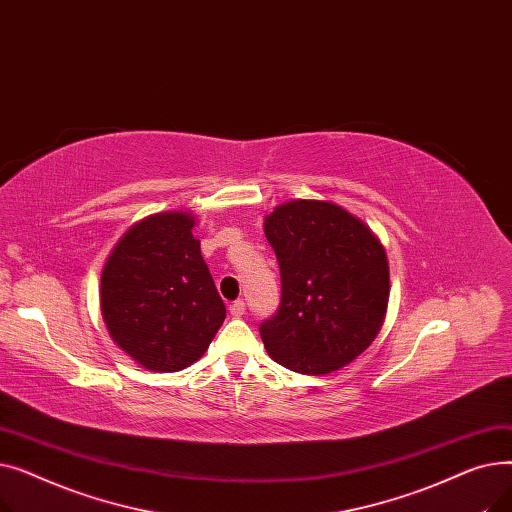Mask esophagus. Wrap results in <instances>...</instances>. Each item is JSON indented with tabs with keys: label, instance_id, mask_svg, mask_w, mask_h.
<instances>
[{
	"label": "esophagus",
	"instance_id": "obj_1",
	"mask_svg": "<svg viewBox=\"0 0 512 512\" xmlns=\"http://www.w3.org/2000/svg\"><path fill=\"white\" fill-rule=\"evenodd\" d=\"M245 311H247V305H245V301H242V299H238V301H234L230 305V315L232 317H242V315H245Z\"/></svg>",
	"mask_w": 512,
	"mask_h": 512
}]
</instances>
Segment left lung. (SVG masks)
I'll return each mask as SVG.
<instances>
[{"label": "left lung", "mask_w": 512, "mask_h": 512, "mask_svg": "<svg viewBox=\"0 0 512 512\" xmlns=\"http://www.w3.org/2000/svg\"><path fill=\"white\" fill-rule=\"evenodd\" d=\"M282 297L259 332L270 357L307 375L332 373L378 336L390 276L380 240L342 207L290 201L265 220Z\"/></svg>", "instance_id": "obj_1"}]
</instances>
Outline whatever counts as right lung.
Here are the masks:
<instances>
[{"label":"right lung","mask_w":512,"mask_h":512,"mask_svg":"<svg viewBox=\"0 0 512 512\" xmlns=\"http://www.w3.org/2000/svg\"><path fill=\"white\" fill-rule=\"evenodd\" d=\"M188 213H155L132 226L101 274V311L112 338L147 369L195 363L226 319Z\"/></svg>","instance_id":"obj_1"}]
</instances>
